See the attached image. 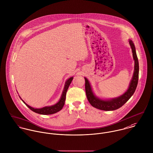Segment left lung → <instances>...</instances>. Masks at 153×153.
<instances>
[{
	"mask_svg": "<svg viewBox=\"0 0 153 153\" xmlns=\"http://www.w3.org/2000/svg\"><path fill=\"white\" fill-rule=\"evenodd\" d=\"M129 43L132 50V56L134 60V71L128 89L122 95L112 99H100L95 95L92 90L89 81L86 77H85L86 96L89 103L94 108L106 111L116 110L122 106L131 98L135 91L138 81L139 63L134 42L132 40L129 39Z\"/></svg>",
	"mask_w": 153,
	"mask_h": 153,
	"instance_id": "obj_1",
	"label": "left lung"
}]
</instances>
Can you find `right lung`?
<instances>
[{"label": "right lung", "instance_id": "right-lung-1", "mask_svg": "<svg viewBox=\"0 0 153 153\" xmlns=\"http://www.w3.org/2000/svg\"><path fill=\"white\" fill-rule=\"evenodd\" d=\"M73 77H71L66 80L60 100H59V102L57 103H56V104H54L53 105H51V106H45V107H43V108H34L31 107L28 104H27L21 99V97L19 96L21 99L22 102L33 112H34L35 113H37V114H41V115L53 114L57 113V112H59L60 110H61V109L63 108V106L64 105L65 100L66 93H67V89H68L70 83H71V81L73 80Z\"/></svg>", "mask_w": 153, "mask_h": 153}]
</instances>
